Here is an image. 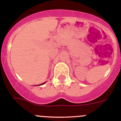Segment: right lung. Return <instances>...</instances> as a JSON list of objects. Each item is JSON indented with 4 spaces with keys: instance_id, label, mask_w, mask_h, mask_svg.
Here are the masks:
<instances>
[{
    "instance_id": "1",
    "label": "right lung",
    "mask_w": 121,
    "mask_h": 121,
    "mask_svg": "<svg viewBox=\"0 0 121 121\" xmlns=\"http://www.w3.org/2000/svg\"><path fill=\"white\" fill-rule=\"evenodd\" d=\"M44 83H42V84H41L40 85H43V84H44Z\"/></svg>"
}]
</instances>
